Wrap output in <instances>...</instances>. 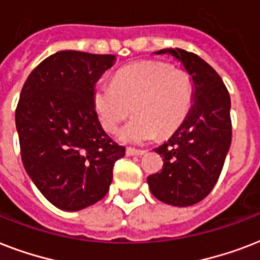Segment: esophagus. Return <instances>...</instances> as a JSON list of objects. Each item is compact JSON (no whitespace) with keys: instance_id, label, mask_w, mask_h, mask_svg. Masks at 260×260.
<instances>
[{"instance_id":"obj_1","label":"esophagus","mask_w":260,"mask_h":260,"mask_svg":"<svg viewBox=\"0 0 260 260\" xmlns=\"http://www.w3.org/2000/svg\"><path fill=\"white\" fill-rule=\"evenodd\" d=\"M125 154L128 156H142V155L146 154L144 150H135V148H126Z\"/></svg>"}]
</instances>
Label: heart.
I'll list each match as a JSON object with an SVG mask.
<instances>
[{"label": "heart", "mask_w": 260, "mask_h": 260, "mask_svg": "<svg viewBox=\"0 0 260 260\" xmlns=\"http://www.w3.org/2000/svg\"><path fill=\"white\" fill-rule=\"evenodd\" d=\"M94 109L102 128L114 132L131 113L135 117L118 131L126 144L167 138L181 126L193 101V79L185 70L160 60H142L114 75L112 83L94 89Z\"/></svg>", "instance_id": "heart-1"}]
</instances>
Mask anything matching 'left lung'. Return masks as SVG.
Segmentation results:
<instances>
[{"instance_id": "1", "label": "left lung", "mask_w": 260, "mask_h": 260, "mask_svg": "<svg viewBox=\"0 0 260 260\" xmlns=\"http://www.w3.org/2000/svg\"><path fill=\"white\" fill-rule=\"evenodd\" d=\"M193 79V105L174 135L155 148L162 155L160 173L147 178L151 193L174 206L197 204L216 185L232 140L231 98L220 75L193 52L166 48Z\"/></svg>"}]
</instances>
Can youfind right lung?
<instances>
[{"mask_svg":"<svg viewBox=\"0 0 260 260\" xmlns=\"http://www.w3.org/2000/svg\"><path fill=\"white\" fill-rule=\"evenodd\" d=\"M114 55L59 51L26 78L17 109L21 159L40 193L56 208L75 212L109 190L113 166L125 155L102 129L94 87Z\"/></svg>","mask_w":260,"mask_h":260,"instance_id":"1","label":"right lung"}]
</instances>
